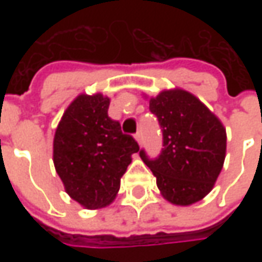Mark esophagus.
I'll list each match as a JSON object with an SVG mask.
<instances>
[{
    "label": "esophagus",
    "mask_w": 262,
    "mask_h": 262,
    "mask_svg": "<svg viewBox=\"0 0 262 262\" xmlns=\"http://www.w3.org/2000/svg\"><path fill=\"white\" fill-rule=\"evenodd\" d=\"M135 139H136V142L139 143V144H142V140H143V136H142V132L139 130L136 133V135H135Z\"/></svg>",
    "instance_id": "esophagus-1"
}]
</instances>
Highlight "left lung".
<instances>
[{
	"mask_svg": "<svg viewBox=\"0 0 262 262\" xmlns=\"http://www.w3.org/2000/svg\"><path fill=\"white\" fill-rule=\"evenodd\" d=\"M159 119L163 148L159 157H140L157 178L161 195L174 205L188 206L208 195L226 157V129L191 92L180 88L150 98Z\"/></svg>",
	"mask_w": 262,
	"mask_h": 262,
	"instance_id": "1",
	"label": "left lung"
}]
</instances>
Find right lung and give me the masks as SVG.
<instances>
[{"label": "right lung", "mask_w": 262, "mask_h": 262, "mask_svg": "<svg viewBox=\"0 0 262 262\" xmlns=\"http://www.w3.org/2000/svg\"><path fill=\"white\" fill-rule=\"evenodd\" d=\"M109 98L81 94L56 129L53 163L66 192L81 206L98 209L114 201L120 178L139 144L108 116Z\"/></svg>", "instance_id": "1"}]
</instances>
